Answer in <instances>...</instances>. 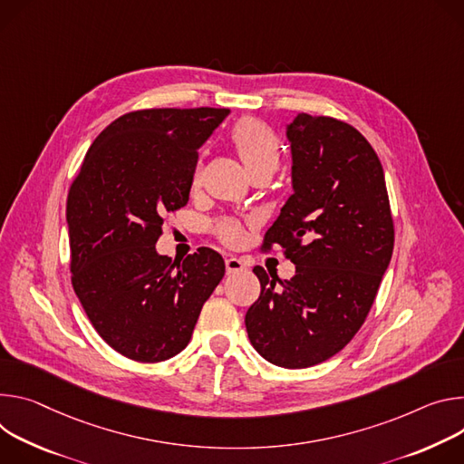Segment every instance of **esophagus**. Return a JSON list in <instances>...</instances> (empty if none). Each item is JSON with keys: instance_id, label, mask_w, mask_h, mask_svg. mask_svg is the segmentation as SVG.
I'll use <instances>...</instances> for the list:
<instances>
[{"instance_id": "esophagus-1", "label": "esophagus", "mask_w": 464, "mask_h": 464, "mask_svg": "<svg viewBox=\"0 0 464 464\" xmlns=\"http://www.w3.org/2000/svg\"><path fill=\"white\" fill-rule=\"evenodd\" d=\"M225 266H227L228 275H236V273H241L246 269V264L241 258H237V256H228Z\"/></svg>"}]
</instances>
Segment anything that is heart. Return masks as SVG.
Masks as SVG:
<instances>
[{"instance_id": "obj_1", "label": "heart", "mask_w": 464, "mask_h": 464, "mask_svg": "<svg viewBox=\"0 0 464 464\" xmlns=\"http://www.w3.org/2000/svg\"><path fill=\"white\" fill-rule=\"evenodd\" d=\"M230 138L248 173L254 169L276 171L280 164V143L271 127L258 120L246 118L236 123ZM221 236L227 241H236L239 230L236 227H223Z\"/></svg>"}]
</instances>
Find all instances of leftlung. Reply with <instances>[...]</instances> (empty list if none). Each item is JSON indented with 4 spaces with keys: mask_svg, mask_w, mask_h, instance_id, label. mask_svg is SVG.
I'll return each mask as SVG.
<instances>
[{
    "mask_svg": "<svg viewBox=\"0 0 464 464\" xmlns=\"http://www.w3.org/2000/svg\"><path fill=\"white\" fill-rule=\"evenodd\" d=\"M293 195L266 232L291 280L254 267L262 293L245 315L269 363L305 369L343 350L365 323L389 267L394 228L378 154L344 121L296 114L285 127Z\"/></svg>",
    "mask_w": 464,
    "mask_h": 464,
    "instance_id": "left-lung-1",
    "label": "left lung"
}]
</instances>
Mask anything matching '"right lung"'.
<instances>
[{"label":"right lung","mask_w":464,"mask_h":464,"mask_svg":"<svg viewBox=\"0 0 464 464\" xmlns=\"http://www.w3.org/2000/svg\"><path fill=\"white\" fill-rule=\"evenodd\" d=\"M228 109H150L112 121L90 145L68 195L72 284L116 352L159 363L182 352L225 276L200 246L180 262L157 252L166 214L188 204L198 147Z\"/></svg>","instance_id":"right-lung-1"}]
</instances>
